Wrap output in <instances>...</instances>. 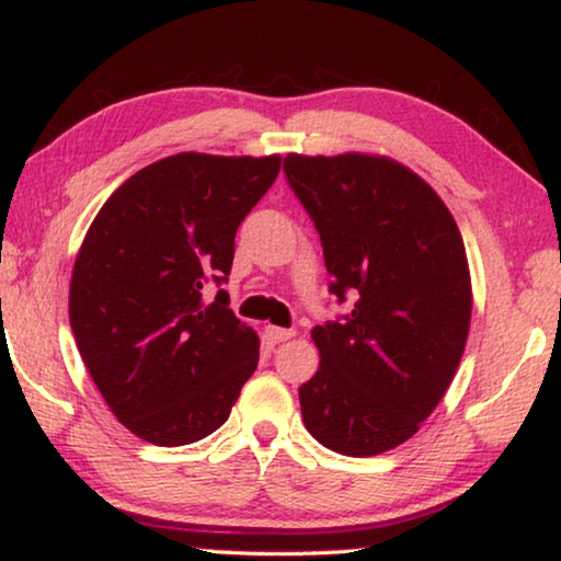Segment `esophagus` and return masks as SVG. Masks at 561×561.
I'll use <instances>...</instances> for the list:
<instances>
[{
    "label": "esophagus",
    "instance_id": "esophagus-1",
    "mask_svg": "<svg viewBox=\"0 0 561 561\" xmlns=\"http://www.w3.org/2000/svg\"><path fill=\"white\" fill-rule=\"evenodd\" d=\"M290 336H296L294 329H283V327H265V340L271 344H280L290 340Z\"/></svg>",
    "mask_w": 561,
    "mask_h": 561
}]
</instances>
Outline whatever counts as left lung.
Returning a JSON list of instances; mask_svg holds the SVG:
<instances>
[{
  "mask_svg": "<svg viewBox=\"0 0 561 561\" xmlns=\"http://www.w3.org/2000/svg\"><path fill=\"white\" fill-rule=\"evenodd\" d=\"M290 191L317 227L336 301L311 332L321 363L298 388L327 449L370 457L411 439L455 378L472 288L457 221L426 181L378 156H286Z\"/></svg>",
  "mask_w": 561,
  "mask_h": 561,
  "instance_id": "1",
  "label": "left lung"
}]
</instances>
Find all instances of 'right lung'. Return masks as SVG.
Masks as SVG:
<instances>
[{
    "label": "right lung",
    "instance_id": "right-lung-1",
    "mask_svg": "<svg viewBox=\"0 0 561 561\" xmlns=\"http://www.w3.org/2000/svg\"><path fill=\"white\" fill-rule=\"evenodd\" d=\"M280 158L179 152L127 179L99 209L73 265L68 317L119 424L183 447L225 424L260 342L221 288L234 234ZM220 290L211 302L205 286Z\"/></svg>",
    "mask_w": 561,
    "mask_h": 561
}]
</instances>
